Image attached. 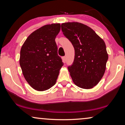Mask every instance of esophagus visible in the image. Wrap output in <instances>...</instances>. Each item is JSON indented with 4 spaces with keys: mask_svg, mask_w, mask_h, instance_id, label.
Wrapping results in <instances>:
<instances>
[{
    "mask_svg": "<svg viewBox=\"0 0 125 125\" xmlns=\"http://www.w3.org/2000/svg\"><path fill=\"white\" fill-rule=\"evenodd\" d=\"M62 62L64 63H65L66 62V57L64 56V57H62Z\"/></svg>",
    "mask_w": 125,
    "mask_h": 125,
    "instance_id": "esophagus-1",
    "label": "esophagus"
}]
</instances>
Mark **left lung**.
I'll return each mask as SVG.
<instances>
[{"label":"left lung","instance_id":"obj_1","mask_svg":"<svg viewBox=\"0 0 125 125\" xmlns=\"http://www.w3.org/2000/svg\"><path fill=\"white\" fill-rule=\"evenodd\" d=\"M61 30L74 48V61L68 67L73 83L83 89L93 88L105 72L108 54L105 42L91 28L77 22L62 23Z\"/></svg>","mask_w":125,"mask_h":125}]
</instances>
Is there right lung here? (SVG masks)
I'll return each mask as SVG.
<instances>
[{
	"label": "right lung",
	"mask_w": 125,
	"mask_h": 125,
	"mask_svg": "<svg viewBox=\"0 0 125 125\" xmlns=\"http://www.w3.org/2000/svg\"><path fill=\"white\" fill-rule=\"evenodd\" d=\"M60 24L45 25L27 37L20 51V65L31 86L44 91L55 84L64 65L55 42Z\"/></svg>",
	"instance_id": "1"
}]
</instances>
